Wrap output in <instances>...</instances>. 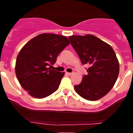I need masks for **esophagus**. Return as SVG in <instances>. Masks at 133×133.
Here are the masks:
<instances>
[{
    "mask_svg": "<svg viewBox=\"0 0 133 133\" xmlns=\"http://www.w3.org/2000/svg\"><path fill=\"white\" fill-rule=\"evenodd\" d=\"M65 73H66V74H68V75H69V76H71L72 74H73V72H65Z\"/></svg>",
    "mask_w": 133,
    "mask_h": 133,
    "instance_id": "34e87169",
    "label": "esophagus"
}]
</instances>
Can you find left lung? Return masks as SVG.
Instances as JSON below:
<instances>
[{"label":"left lung","instance_id":"obj_1","mask_svg":"<svg viewBox=\"0 0 133 133\" xmlns=\"http://www.w3.org/2000/svg\"><path fill=\"white\" fill-rule=\"evenodd\" d=\"M69 39L82 64L89 66L88 74L74 89L85 99H99L112 89L119 75V65L113 49L92 35L72 36Z\"/></svg>","mask_w":133,"mask_h":133}]
</instances>
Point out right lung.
Segmentation results:
<instances>
[{
  "label": "right lung",
  "instance_id": "add662e5",
  "mask_svg": "<svg viewBox=\"0 0 133 133\" xmlns=\"http://www.w3.org/2000/svg\"><path fill=\"white\" fill-rule=\"evenodd\" d=\"M70 44L66 37L42 34L22 47L16 59V74L21 86L36 98L47 97L59 88L64 72L51 69L58 55Z\"/></svg>",
  "mask_w": 133,
  "mask_h": 133
}]
</instances>
